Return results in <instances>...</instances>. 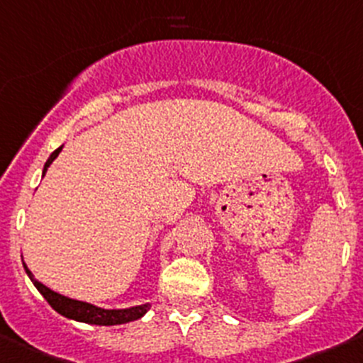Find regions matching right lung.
Wrapping results in <instances>:
<instances>
[{"mask_svg":"<svg viewBox=\"0 0 363 363\" xmlns=\"http://www.w3.org/2000/svg\"><path fill=\"white\" fill-rule=\"evenodd\" d=\"M60 151H62V147H58V150H55L53 153L50 155L46 165H44V174H46L50 164L58 157V153H60ZM24 271L28 272L30 279L33 281V285L37 287V291L44 296V299L50 303L51 308H55L58 313H62L64 317L80 320V323L99 324V326H113V324H124V323H130V320L140 319V317H143L144 313L150 310V305L133 306V308H126V310L98 308V306H94V305H89V303L76 301V299H69V298H65V296H60V294H57V292H53L51 289H48L46 285H43L40 281H37L35 276L30 272V269L26 267V265H24Z\"/></svg>","mask_w":363,"mask_h":363,"instance_id":"obj_1","label":"right lung"}]
</instances>
